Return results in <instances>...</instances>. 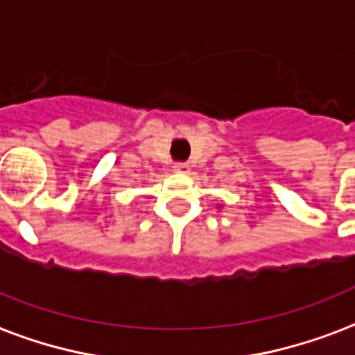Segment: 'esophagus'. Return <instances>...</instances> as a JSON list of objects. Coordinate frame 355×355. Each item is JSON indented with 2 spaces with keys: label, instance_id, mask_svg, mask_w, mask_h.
<instances>
[{
  "label": "esophagus",
  "instance_id": "esophagus-1",
  "mask_svg": "<svg viewBox=\"0 0 355 355\" xmlns=\"http://www.w3.org/2000/svg\"><path fill=\"white\" fill-rule=\"evenodd\" d=\"M174 170L175 172H180V174H187V172L191 170V166H189V163H175Z\"/></svg>",
  "mask_w": 355,
  "mask_h": 355
}]
</instances>
